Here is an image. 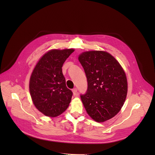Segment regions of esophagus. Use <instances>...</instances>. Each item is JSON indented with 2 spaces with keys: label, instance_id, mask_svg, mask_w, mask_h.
Returning <instances> with one entry per match:
<instances>
[{
  "label": "esophagus",
  "instance_id": "esophagus-1",
  "mask_svg": "<svg viewBox=\"0 0 155 155\" xmlns=\"http://www.w3.org/2000/svg\"><path fill=\"white\" fill-rule=\"evenodd\" d=\"M77 91H78V90H77V87H75L72 90V92H73V94H74V96H78V93Z\"/></svg>",
  "mask_w": 155,
  "mask_h": 155
}]
</instances>
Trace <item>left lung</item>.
<instances>
[{"label":"left lung","instance_id":"obj_1","mask_svg":"<svg viewBox=\"0 0 155 155\" xmlns=\"http://www.w3.org/2000/svg\"><path fill=\"white\" fill-rule=\"evenodd\" d=\"M78 59L87 82L86 92L80 94L87 113L97 122L113 118L123 107L127 92L126 74L120 64L102 51L84 52Z\"/></svg>","mask_w":155,"mask_h":155}]
</instances>
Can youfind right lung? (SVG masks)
Here are the masks:
<instances>
[{
  "instance_id": "right-lung-1",
  "label": "right lung",
  "mask_w": 155,
  "mask_h": 155,
  "mask_svg": "<svg viewBox=\"0 0 155 155\" xmlns=\"http://www.w3.org/2000/svg\"><path fill=\"white\" fill-rule=\"evenodd\" d=\"M74 49L53 50L44 54L32 73L29 90L36 108L48 117H55L68 108L73 95L65 84L63 64Z\"/></svg>"
}]
</instances>
